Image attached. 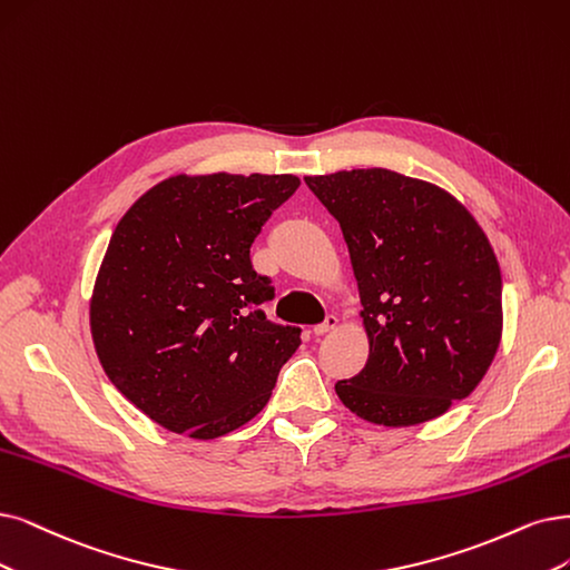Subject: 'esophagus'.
<instances>
[{
  "label": "esophagus",
  "instance_id": "obj_1",
  "mask_svg": "<svg viewBox=\"0 0 570 570\" xmlns=\"http://www.w3.org/2000/svg\"><path fill=\"white\" fill-rule=\"evenodd\" d=\"M338 324H341L338 317H333V314H328V317H326L322 324H317V326L312 328V333H314V335H326V333L338 328Z\"/></svg>",
  "mask_w": 570,
  "mask_h": 570
}]
</instances>
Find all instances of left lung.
Wrapping results in <instances>:
<instances>
[{"instance_id":"left-lung-1","label":"left lung","mask_w":570,"mask_h":570,"mask_svg":"<svg viewBox=\"0 0 570 570\" xmlns=\"http://www.w3.org/2000/svg\"><path fill=\"white\" fill-rule=\"evenodd\" d=\"M341 223L360 288L368 362L335 383L368 423L444 415L487 375L502 335V279L489 237L446 189L390 168L307 176Z\"/></svg>"}]
</instances>
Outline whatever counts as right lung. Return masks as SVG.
Listing matches in <instances>:
<instances>
[{
	"label": "right lung",
	"mask_w": 570,
	"mask_h": 570,
	"mask_svg": "<svg viewBox=\"0 0 570 570\" xmlns=\"http://www.w3.org/2000/svg\"><path fill=\"white\" fill-rule=\"evenodd\" d=\"M301 180L178 174L117 223L89 303L94 347L112 385L168 432L216 439L272 396L301 328L265 320L274 293L250 244Z\"/></svg>",
	"instance_id": "obj_1"
}]
</instances>
